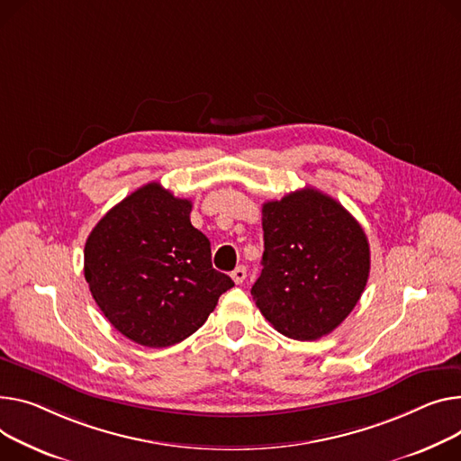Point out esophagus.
Segmentation results:
<instances>
[{
  "instance_id": "34e87169",
  "label": "esophagus",
  "mask_w": 461,
  "mask_h": 461,
  "mask_svg": "<svg viewBox=\"0 0 461 461\" xmlns=\"http://www.w3.org/2000/svg\"><path fill=\"white\" fill-rule=\"evenodd\" d=\"M231 278H233L235 284H242L244 280H247V267L239 265V267L231 272Z\"/></svg>"
}]
</instances>
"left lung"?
Here are the masks:
<instances>
[{"mask_svg": "<svg viewBox=\"0 0 461 461\" xmlns=\"http://www.w3.org/2000/svg\"><path fill=\"white\" fill-rule=\"evenodd\" d=\"M265 252L252 296L291 339H321L361 298L371 270L369 240L331 196L305 187L263 203Z\"/></svg>", "mask_w": 461, "mask_h": 461, "instance_id": "8db88e82", "label": "left lung"}]
</instances>
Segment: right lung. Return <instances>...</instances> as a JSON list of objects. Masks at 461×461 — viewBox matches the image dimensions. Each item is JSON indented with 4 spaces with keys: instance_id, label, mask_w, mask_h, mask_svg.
I'll return each mask as SVG.
<instances>
[{
    "instance_id": "1",
    "label": "right lung",
    "mask_w": 461,
    "mask_h": 461,
    "mask_svg": "<svg viewBox=\"0 0 461 461\" xmlns=\"http://www.w3.org/2000/svg\"><path fill=\"white\" fill-rule=\"evenodd\" d=\"M191 200L153 181L109 209L85 242L92 298L137 345L187 339L233 287L212 268L209 239L191 224Z\"/></svg>"
}]
</instances>
